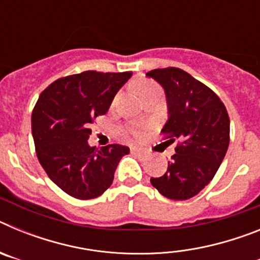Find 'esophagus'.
Returning <instances> with one entry per match:
<instances>
[{
    "label": "esophagus",
    "instance_id": "34e87169",
    "mask_svg": "<svg viewBox=\"0 0 260 260\" xmlns=\"http://www.w3.org/2000/svg\"><path fill=\"white\" fill-rule=\"evenodd\" d=\"M132 153L142 155V153H143V150H142V148H138V147H132Z\"/></svg>",
    "mask_w": 260,
    "mask_h": 260
}]
</instances>
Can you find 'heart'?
Wrapping results in <instances>:
<instances>
[{
	"label": "heart",
	"mask_w": 260,
	"mask_h": 260,
	"mask_svg": "<svg viewBox=\"0 0 260 260\" xmlns=\"http://www.w3.org/2000/svg\"><path fill=\"white\" fill-rule=\"evenodd\" d=\"M156 86L155 83H152V82H148V80H142V82H139V83L137 84V89H138V92L141 93V96L143 95V93H146L147 91H150L151 88H155ZM135 135L137 137H139L141 135V133L139 132H135Z\"/></svg>",
	"instance_id": "heart-1"
}]
</instances>
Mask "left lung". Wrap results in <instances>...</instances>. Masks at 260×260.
Masks as SVG:
<instances>
[{
	"label": "left lung",
	"instance_id": "8db88e82",
	"mask_svg": "<svg viewBox=\"0 0 260 260\" xmlns=\"http://www.w3.org/2000/svg\"><path fill=\"white\" fill-rule=\"evenodd\" d=\"M164 88L168 121L161 133L180 139L164 176L151 178L161 195L186 201L210 183L229 146V116L219 96L177 68L147 73Z\"/></svg>",
	"mask_w": 260,
	"mask_h": 260
}]
</instances>
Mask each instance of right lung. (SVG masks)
<instances>
[{"mask_svg":"<svg viewBox=\"0 0 260 260\" xmlns=\"http://www.w3.org/2000/svg\"><path fill=\"white\" fill-rule=\"evenodd\" d=\"M126 73L84 71L61 78L41 92L31 117L36 155L48 177L77 199L100 197L112 185L122 156L121 144L96 148L88 144L89 125L108 112Z\"/></svg>","mask_w":260,"mask_h":260,"instance_id":"add662e5","label":"right lung"}]
</instances>
